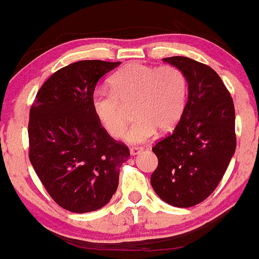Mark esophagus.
<instances>
[{
	"label": "esophagus",
	"mask_w": 259,
	"mask_h": 259,
	"mask_svg": "<svg viewBox=\"0 0 259 259\" xmlns=\"http://www.w3.org/2000/svg\"><path fill=\"white\" fill-rule=\"evenodd\" d=\"M143 150H144V148H142V146H133V148H130V155H137V154L142 153Z\"/></svg>",
	"instance_id": "34e87169"
}]
</instances>
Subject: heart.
<instances>
[{
    "mask_svg": "<svg viewBox=\"0 0 259 259\" xmlns=\"http://www.w3.org/2000/svg\"><path fill=\"white\" fill-rule=\"evenodd\" d=\"M110 90H95L91 95L94 116L110 137L119 138L127 124L124 106L134 105L137 117L125 139L139 144L160 133L173 130L187 105L188 82L184 72L173 65L150 66L133 62L109 79Z\"/></svg>",
    "mask_w": 259,
    "mask_h": 259,
    "instance_id": "heart-1",
    "label": "heart"
}]
</instances>
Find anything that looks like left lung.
<instances>
[{
  "instance_id": "left-lung-1",
  "label": "left lung",
  "mask_w": 259,
  "mask_h": 259,
  "mask_svg": "<svg viewBox=\"0 0 259 259\" xmlns=\"http://www.w3.org/2000/svg\"><path fill=\"white\" fill-rule=\"evenodd\" d=\"M163 60L184 72L188 101L174 132L153 148L158 168L150 183L165 203L189 208L209 197L228 168L237 145L236 113L211 67L184 56Z\"/></svg>"
}]
</instances>
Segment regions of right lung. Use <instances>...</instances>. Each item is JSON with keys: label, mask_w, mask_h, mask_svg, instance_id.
<instances>
[{"label": "right lung", "mask_w": 259, "mask_h": 259, "mask_svg": "<svg viewBox=\"0 0 259 259\" xmlns=\"http://www.w3.org/2000/svg\"><path fill=\"white\" fill-rule=\"evenodd\" d=\"M120 62L83 60L57 70L30 109V161L50 197L64 209L88 213L108 204L129 148L113 139L91 110L98 81Z\"/></svg>", "instance_id": "add662e5"}]
</instances>
